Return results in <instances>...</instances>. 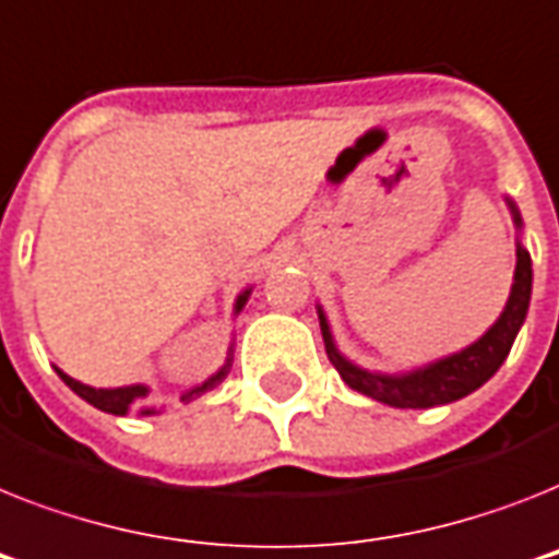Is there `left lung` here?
Wrapping results in <instances>:
<instances>
[{"label":"left lung","instance_id":"1","mask_svg":"<svg viewBox=\"0 0 559 559\" xmlns=\"http://www.w3.org/2000/svg\"><path fill=\"white\" fill-rule=\"evenodd\" d=\"M514 221L520 224L516 209ZM528 301L531 255L523 247H516L514 287H511V298H508L500 321L479 342L465 347L462 353H453V356L442 358L437 365L421 367V370H413L407 376H376L367 373V370H358L350 361H344L338 350H335L333 335H330V326H326V319L321 312L319 319L321 333H324L326 356H330V361H333L344 382L350 384L353 390H358V393H365V396L376 399V402H384L390 407H413V411H419V407L448 405V402H456V399L474 393L476 388H483L500 370V365L511 353V344H514L516 333H520V326L525 321V312H528Z\"/></svg>","mask_w":559,"mask_h":559}]
</instances>
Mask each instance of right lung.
Listing matches in <instances>:
<instances>
[{
	"mask_svg": "<svg viewBox=\"0 0 559 559\" xmlns=\"http://www.w3.org/2000/svg\"><path fill=\"white\" fill-rule=\"evenodd\" d=\"M247 295H249V289L243 295H240L238 307H235V310H240V307L247 304ZM229 361H233V358H226V365L221 367V370H217V373L212 376L209 382H203L201 388L189 390V393H186V396H183V402H189V399L201 396V393H206V390L215 388V384L221 382V379H224L226 373H229ZM57 373H59V379H62V382L68 384V388L74 390L76 396H83L85 402H88V405L99 407V411H106V413H115V416H126V413H129L131 407H138V399L146 396V388H140V384H134V388L97 390V388H88V384H83V382H76V379H71V376L62 373V370H57ZM140 413H152V411H148V407H140Z\"/></svg>",
	"mask_w": 559,
	"mask_h": 559,
	"instance_id": "right-lung-1",
	"label": "right lung"
}]
</instances>
